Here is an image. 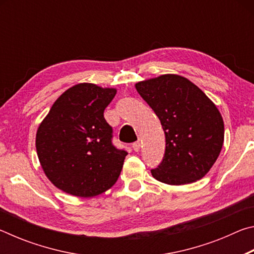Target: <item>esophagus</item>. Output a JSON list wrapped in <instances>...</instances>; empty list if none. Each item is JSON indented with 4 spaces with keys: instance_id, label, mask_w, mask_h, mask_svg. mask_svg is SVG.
Masks as SVG:
<instances>
[{
    "instance_id": "esophagus-1",
    "label": "esophagus",
    "mask_w": 254,
    "mask_h": 254,
    "mask_svg": "<svg viewBox=\"0 0 254 254\" xmlns=\"http://www.w3.org/2000/svg\"><path fill=\"white\" fill-rule=\"evenodd\" d=\"M140 147H141V145H140V142H139V141H136V142H134V143L132 144V148H133V150H134L135 152L140 151Z\"/></svg>"
}]
</instances>
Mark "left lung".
Returning <instances> with one entry per match:
<instances>
[{
	"label": "left lung",
	"mask_w": 254,
	"mask_h": 254,
	"mask_svg": "<svg viewBox=\"0 0 254 254\" xmlns=\"http://www.w3.org/2000/svg\"><path fill=\"white\" fill-rule=\"evenodd\" d=\"M141 97L160 120L166 149L154 179L180 186L207 175L224 142L220 111L199 87L183 76L165 74L135 84Z\"/></svg>",
	"instance_id": "left-lung-1"
}]
</instances>
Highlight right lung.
I'll use <instances>...</instances> for the list:
<instances>
[{
	"instance_id": "right-lung-1",
	"label": "right lung",
	"mask_w": 254,
	"mask_h": 254,
	"mask_svg": "<svg viewBox=\"0 0 254 254\" xmlns=\"http://www.w3.org/2000/svg\"><path fill=\"white\" fill-rule=\"evenodd\" d=\"M117 88L79 83L64 92L36 134L41 168L51 184L77 197L102 194L117 183L127 152L112 144L104 110Z\"/></svg>"
}]
</instances>
